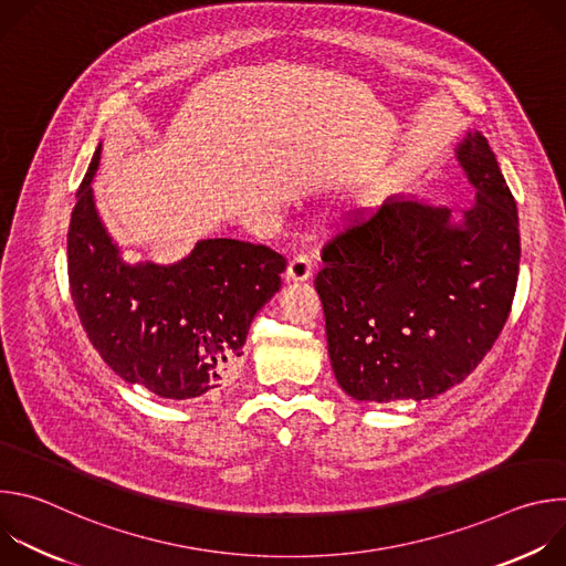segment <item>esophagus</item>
I'll use <instances>...</instances> for the list:
<instances>
[{"instance_id": "34e87169", "label": "esophagus", "mask_w": 566, "mask_h": 566, "mask_svg": "<svg viewBox=\"0 0 566 566\" xmlns=\"http://www.w3.org/2000/svg\"><path fill=\"white\" fill-rule=\"evenodd\" d=\"M313 277V262L308 255L300 253L295 255L291 262H289V269H286V280L289 282H306Z\"/></svg>"}]
</instances>
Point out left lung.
<instances>
[{"label":"left lung","mask_w":566,"mask_h":566,"mask_svg":"<svg viewBox=\"0 0 566 566\" xmlns=\"http://www.w3.org/2000/svg\"><path fill=\"white\" fill-rule=\"evenodd\" d=\"M476 197L450 208L389 197L325 249L315 291L338 385L356 400H423L461 382L502 334L520 273V221L497 158L468 132L457 147Z\"/></svg>","instance_id":"obj_1"}]
</instances>
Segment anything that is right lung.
I'll return each instance as SVG.
<instances>
[{
    "label": "right lung",
    "mask_w": 566,
    "mask_h": 566,
    "mask_svg": "<svg viewBox=\"0 0 566 566\" xmlns=\"http://www.w3.org/2000/svg\"><path fill=\"white\" fill-rule=\"evenodd\" d=\"M98 160L101 145L66 234L77 317L125 382L170 400L208 398L234 378L251 322L280 291L286 260L251 241L206 239L170 266L123 262L94 206Z\"/></svg>",
    "instance_id": "obj_1"
}]
</instances>
